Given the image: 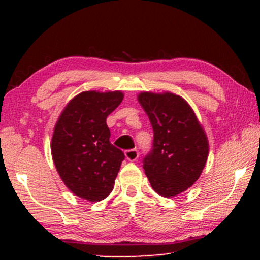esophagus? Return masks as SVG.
<instances>
[{
    "mask_svg": "<svg viewBox=\"0 0 260 260\" xmlns=\"http://www.w3.org/2000/svg\"><path fill=\"white\" fill-rule=\"evenodd\" d=\"M124 155L128 161H136L139 157V151L137 149H129V150L124 151Z\"/></svg>",
    "mask_w": 260,
    "mask_h": 260,
    "instance_id": "obj_1",
    "label": "esophagus"
}]
</instances>
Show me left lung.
Masks as SVG:
<instances>
[{"label":"left lung","mask_w":260,"mask_h":260,"mask_svg":"<svg viewBox=\"0 0 260 260\" xmlns=\"http://www.w3.org/2000/svg\"><path fill=\"white\" fill-rule=\"evenodd\" d=\"M138 101L154 131L150 153L143 169L157 194L175 197L201 176L208 159L207 134L183 98L172 92L143 91Z\"/></svg>","instance_id":"left-lung-1"}]
</instances>
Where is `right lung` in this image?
Listing matches in <instances>:
<instances>
[{
  "mask_svg": "<svg viewBox=\"0 0 260 260\" xmlns=\"http://www.w3.org/2000/svg\"><path fill=\"white\" fill-rule=\"evenodd\" d=\"M123 100L121 91H83L58 117L51 153L59 177L76 196L99 202L112 192L123 151L110 143L107 116Z\"/></svg>",
  "mask_w": 260,
  "mask_h": 260,
  "instance_id": "1",
  "label": "right lung"
}]
</instances>
